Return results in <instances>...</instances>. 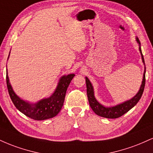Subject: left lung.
<instances>
[{
    "label": "left lung",
    "mask_w": 153,
    "mask_h": 153,
    "mask_svg": "<svg viewBox=\"0 0 153 153\" xmlns=\"http://www.w3.org/2000/svg\"><path fill=\"white\" fill-rule=\"evenodd\" d=\"M136 41L139 45V50H140V54H141L142 60H143V62L144 63V65H145V59H144L143 53H142L141 50V45H140V40H139L137 36H136ZM85 82H86L87 87L88 99V102L89 104H90L91 108H92L93 111H94V113L96 114H97L98 116L105 117V118L117 119L122 117V116L124 115V114H126L127 111H129L131 108H132L133 107L138 103V101H140V99H141L145 85V70L143 74V81H142V84L141 85H140V88L137 92V94L135 95L134 97H132L129 100H127V101H124V102L119 103V104H117L114 106L107 107L103 106L101 103H100L99 101L96 100V98H95L94 87H93L92 83H91L90 80H89V79L87 77H85Z\"/></svg>",
    "instance_id": "1"
}]
</instances>
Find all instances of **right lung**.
Returning a JSON list of instances; mask_svg holds the SVG:
<instances>
[{
  "label": "right lung",
  "mask_w": 153,
  "mask_h": 153,
  "mask_svg": "<svg viewBox=\"0 0 153 153\" xmlns=\"http://www.w3.org/2000/svg\"><path fill=\"white\" fill-rule=\"evenodd\" d=\"M74 76L75 74L63 75L59 78L53 94L50 97L41 99L36 103H30L24 101L15 94L10 83L7 71L6 83L10 99L17 109L26 117L34 120H45L53 118L60 111L65 101L67 89Z\"/></svg>",
  "instance_id": "1"
}]
</instances>
